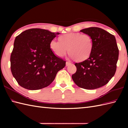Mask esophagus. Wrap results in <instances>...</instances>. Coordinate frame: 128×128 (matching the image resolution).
<instances>
[{"label":"esophagus","instance_id":"1","mask_svg":"<svg viewBox=\"0 0 128 128\" xmlns=\"http://www.w3.org/2000/svg\"><path fill=\"white\" fill-rule=\"evenodd\" d=\"M70 64H71V62H66V66H70Z\"/></svg>","mask_w":128,"mask_h":128}]
</instances>
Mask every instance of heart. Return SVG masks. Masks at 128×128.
<instances>
[{
    "label": "heart",
    "mask_w": 128,
    "mask_h": 128,
    "mask_svg": "<svg viewBox=\"0 0 128 128\" xmlns=\"http://www.w3.org/2000/svg\"><path fill=\"white\" fill-rule=\"evenodd\" d=\"M59 42L52 40L50 48L56 56H63L67 52L72 58L78 62L86 60L90 56L93 48L91 37L79 32H70L58 37Z\"/></svg>",
    "instance_id": "heart-1"
}]
</instances>
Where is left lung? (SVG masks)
I'll use <instances>...</instances> for the list:
<instances>
[{"label": "left lung", "mask_w": 128, "mask_h": 128, "mask_svg": "<svg viewBox=\"0 0 128 128\" xmlns=\"http://www.w3.org/2000/svg\"><path fill=\"white\" fill-rule=\"evenodd\" d=\"M91 37L93 48L89 58L75 63L76 72L72 75L81 88L94 90L106 85L115 74L119 50L114 36L99 28L80 30Z\"/></svg>", "instance_id": "obj_1"}]
</instances>
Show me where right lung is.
Returning a JSON list of instances; mask_svg holds the SVG:
<instances>
[{"instance_id":"obj_1","label":"right lung","mask_w":128,"mask_h":128,"mask_svg":"<svg viewBox=\"0 0 128 128\" xmlns=\"http://www.w3.org/2000/svg\"><path fill=\"white\" fill-rule=\"evenodd\" d=\"M59 32L31 28L15 38L10 56L11 71L19 85L30 90L47 87L66 61L56 56L50 43Z\"/></svg>"}]
</instances>
